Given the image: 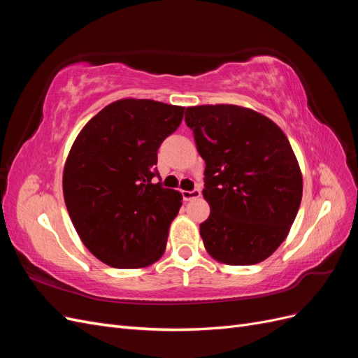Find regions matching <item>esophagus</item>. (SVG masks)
Returning a JSON list of instances; mask_svg holds the SVG:
<instances>
[{
	"mask_svg": "<svg viewBox=\"0 0 358 358\" xmlns=\"http://www.w3.org/2000/svg\"><path fill=\"white\" fill-rule=\"evenodd\" d=\"M201 196V191L200 189H192V191H182V197L185 201L194 200V199H199Z\"/></svg>",
	"mask_w": 358,
	"mask_h": 358,
	"instance_id": "obj_1",
	"label": "esophagus"
}]
</instances>
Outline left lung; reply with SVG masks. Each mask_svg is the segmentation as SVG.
Wrapping results in <instances>:
<instances>
[{
  "mask_svg": "<svg viewBox=\"0 0 358 358\" xmlns=\"http://www.w3.org/2000/svg\"><path fill=\"white\" fill-rule=\"evenodd\" d=\"M185 122L206 162V251L229 266L264 262L287 239L301 201V170L287 136L272 119L234 104L187 107Z\"/></svg>",
  "mask_w": 358,
  "mask_h": 358,
  "instance_id": "obj_1",
  "label": "left lung"
}]
</instances>
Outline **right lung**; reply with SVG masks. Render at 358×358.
<instances>
[{
    "label": "right lung",
    "instance_id": "add662e5",
    "mask_svg": "<svg viewBox=\"0 0 358 358\" xmlns=\"http://www.w3.org/2000/svg\"><path fill=\"white\" fill-rule=\"evenodd\" d=\"M183 109L122 99L74 140L62 173L64 200L80 241L107 266L142 268L166 251L182 194L154 183L157 150L180 125Z\"/></svg>",
    "mask_w": 358,
    "mask_h": 358
}]
</instances>
